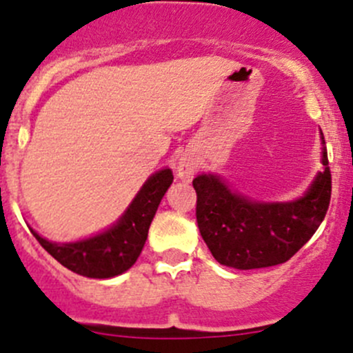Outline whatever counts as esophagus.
Instances as JSON below:
<instances>
[{"label":"esophagus","mask_w":353,"mask_h":353,"mask_svg":"<svg viewBox=\"0 0 353 353\" xmlns=\"http://www.w3.org/2000/svg\"><path fill=\"white\" fill-rule=\"evenodd\" d=\"M194 170H196V159L190 154H184L177 160L176 165V172L177 177L183 181H191L194 176Z\"/></svg>","instance_id":"34e87169"}]
</instances>
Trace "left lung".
I'll return each mask as SVG.
<instances>
[{
  "instance_id": "1",
  "label": "left lung",
  "mask_w": 353,
  "mask_h": 353,
  "mask_svg": "<svg viewBox=\"0 0 353 353\" xmlns=\"http://www.w3.org/2000/svg\"><path fill=\"white\" fill-rule=\"evenodd\" d=\"M323 170L304 194L292 201H256L219 174H199L196 220L203 241L223 266L254 270L285 263L318 230L331 198V174L321 133Z\"/></svg>"
}]
</instances>
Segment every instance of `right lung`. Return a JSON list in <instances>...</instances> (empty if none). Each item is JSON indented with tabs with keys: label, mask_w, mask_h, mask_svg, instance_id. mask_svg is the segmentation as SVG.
<instances>
[{
	"label": "right lung",
	"mask_w": 353,
	"mask_h": 353,
	"mask_svg": "<svg viewBox=\"0 0 353 353\" xmlns=\"http://www.w3.org/2000/svg\"><path fill=\"white\" fill-rule=\"evenodd\" d=\"M172 179L169 167L157 170L145 181L116 223L87 239L52 243L39 236L34 229L30 230L42 248L73 273L88 279H112L128 272L137 263L157 208Z\"/></svg>",
	"instance_id": "obj_1"
}]
</instances>
